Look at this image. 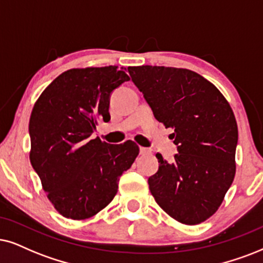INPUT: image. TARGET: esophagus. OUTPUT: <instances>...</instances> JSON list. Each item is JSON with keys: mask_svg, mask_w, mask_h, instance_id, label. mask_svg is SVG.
Segmentation results:
<instances>
[{"mask_svg": "<svg viewBox=\"0 0 263 263\" xmlns=\"http://www.w3.org/2000/svg\"><path fill=\"white\" fill-rule=\"evenodd\" d=\"M151 149L148 148H144V147H141L139 148V153H141V155H147V154H151Z\"/></svg>", "mask_w": 263, "mask_h": 263, "instance_id": "esophagus-1", "label": "esophagus"}]
</instances>
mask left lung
<instances>
[{"instance_id": "8db88e82", "label": "left lung", "mask_w": 263, "mask_h": 263, "mask_svg": "<svg viewBox=\"0 0 263 263\" xmlns=\"http://www.w3.org/2000/svg\"><path fill=\"white\" fill-rule=\"evenodd\" d=\"M156 120L174 128L175 161L156 154L148 179L158 205L183 224H199L218 210L235 176L238 126L220 89L201 75L172 66H128Z\"/></svg>"}]
</instances>
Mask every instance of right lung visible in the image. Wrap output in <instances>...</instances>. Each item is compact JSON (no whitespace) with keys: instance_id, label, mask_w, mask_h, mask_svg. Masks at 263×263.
Instances as JSON below:
<instances>
[{"instance_id":"obj_1","label":"right lung","mask_w":263,"mask_h":263,"mask_svg":"<svg viewBox=\"0 0 263 263\" xmlns=\"http://www.w3.org/2000/svg\"><path fill=\"white\" fill-rule=\"evenodd\" d=\"M128 80L116 65L70 69L32 108L30 162L48 200L66 218L86 220L110 204L119 177L137 158L135 142L109 144L91 137L98 120H110L111 92Z\"/></svg>"}]
</instances>
